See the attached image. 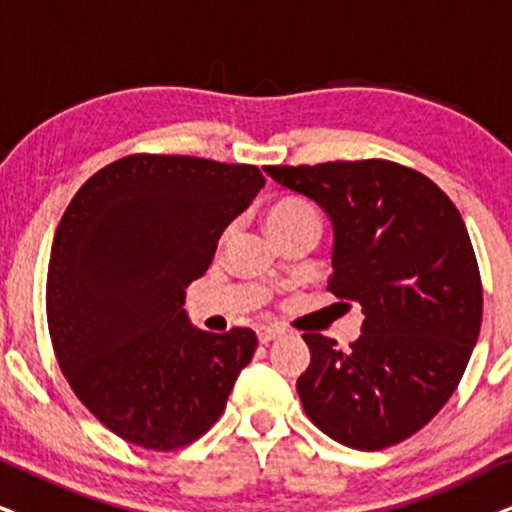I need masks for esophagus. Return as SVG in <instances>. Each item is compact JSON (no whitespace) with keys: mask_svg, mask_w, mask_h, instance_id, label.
<instances>
[{"mask_svg":"<svg viewBox=\"0 0 512 512\" xmlns=\"http://www.w3.org/2000/svg\"><path fill=\"white\" fill-rule=\"evenodd\" d=\"M281 335H286V331L278 326H257V338H260L262 345H269V342L281 338Z\"/></svg>","mask_w":512,"mask_h":512,"instance_id":"1","label":"esophagus"}]
</instances>
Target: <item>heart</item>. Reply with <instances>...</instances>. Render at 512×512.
<instances>
[{
	"label": "heart",
	"instance_id": "1",
	"mask_svg": "<svg viewBox=\"0 0 512 512\" xmlns=\"http://www.w3.org/2000/svg\"><path fill=\"white\" fill-rule=\"evenodd\" d=\"M264 219H267V226L274 238L286 234V231H293L302 224H316V226L321 224L319 212H316L314 205L309 203V200L297 198V196H288V198L276 200V203H271ZM231 231H234V226H226L222 241H226V238L231 236Z\"/></svg>",
	"mask_w": 512,
	"mask_h": 512
}]
</instances>
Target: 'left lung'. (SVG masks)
<instances>
[{
    "mask_svg": "<svg viewBox=\"0 0 512 512\" xmlns=\"http://www.w3.org/2000/svg\"><path fill=\"white\" fill-rule=\"evenodd\" d=\"M264 172L331 217L328 290L366 316L349 349L302 335L312 352L297 378L304 413L352 449L404 442L454 394L480 335L482 278L461 212L435 181L392 160Z\"/></svg>",
    "mask_w": 512,
    "mask_h": 512,
    "instance_id": "1",
    "label": "left lung"
}]
</instances>
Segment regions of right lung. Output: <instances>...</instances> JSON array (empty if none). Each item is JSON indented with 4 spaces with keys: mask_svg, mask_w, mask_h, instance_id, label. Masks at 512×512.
Wrapping results in <instances>:
<instances>
[{
    "mask_svg": "<svg viewBox=\"0 0 512 512\" xmlns=\"http://www.w3.org/2000/svg\"><path fill=\"white\" fill-rule=\"evenodd\" d=\"M262 186L255 165L134 153L92 174L63 212L47 274L51 345L77 399L125 442H196L250 364L255 331H196L184 290Z\"/></svg>",
    "mask_w": 512,
    "mask_h": 512,
    "instance_id": "obj_1",
    "label": "right lung"
}]
</instances>
